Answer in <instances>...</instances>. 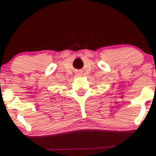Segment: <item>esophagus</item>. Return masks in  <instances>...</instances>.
Instances as JSON below:
<instances>
[{"mask_svg": "<svg viewBox=\"0 0 156 156\" xmlns=\"http://www.w3.org/2000/svg\"><path fill=\"white\" fill-rule=\"evenodd\" d=\"M76 75L78 76H82V75H81V73H77Z\"/></svg>", "mask_w": 156, "mask_h": 156, "instance_id": "esophagus-1", "label": "esophagus"}]
</instances>
